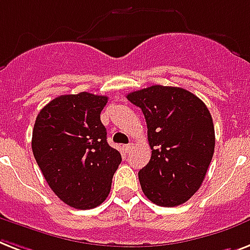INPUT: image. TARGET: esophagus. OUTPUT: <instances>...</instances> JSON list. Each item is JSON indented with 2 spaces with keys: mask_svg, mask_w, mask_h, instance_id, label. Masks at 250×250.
Segmentation results:
<instances>
[{
  "mask_svg": "<svg viewBox=\"0 0 250 250\" xmlns=\"http://www.w3.org/2000/svg\"><path fill=\"white\" fill-rule=\"evenodd\" d=\"M133 148H134V146H133V145H126V146H125V151H126L127 153L131 152V149H133Z\"/></svg>",
  "mask_w": 250,
  "mask_h": 250,
  "instance_id": "34e87169",
  "label": "esophagus"
}]
</instances>
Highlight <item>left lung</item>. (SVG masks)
Wrapping results in <instances>:
<instances>
[{"instance_id": "8db88e82", "label": "left lung", "mask_w": 250, "mask_h": 250, "mask_svg": "<svg viewBox=\"0 0 250 250\" xmlns=\"http://www.w3.org/2000/svg\"><path fill=\"white\" fill-rule=\"evenodd\" d=\"M126 98L145 115L152 149L138 173L142 191L160 207L183 204L200 188L214 153L209 109L182 87L153 85Z\"/></svg>"}]
</instances>
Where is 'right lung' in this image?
Wrapping results in <instances>:
<instances>
[{"label":"right lung","mask_w":250,"mask_h":250,"mask_svg":"<svg viewBox=\"0 0 250 250\" xmlns=\"http://www.w3.org/2000/svg\"><path fill=\"white\" fill-rule=\"evenodd\" d=\"M107 101L86 91L61 95L36 119L33 156L54 193L76 209H93L107 199L121 163L101 121Z\"/></svg>","instance_id":"obj_1"}]
</instances>
